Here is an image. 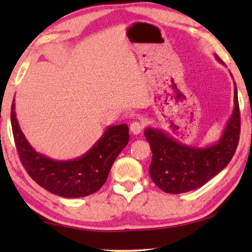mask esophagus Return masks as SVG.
I'll use <instances>...</instances> for the list:
<instances>
[{
  "mask_svg": "<svg viewBox=\"0 0 252 252\" xmlns=\"http://www.w3.org/2000/svg\"><path fill=\"white\" fill-rule=\"evenodd\" d=\"M142 129H143V123L139 122V121H134L131 123L130 126V131L132 132L133 134H139L141 133L142 132Z\"/></svg>",
  "mask_w": 252,
  "mask_h": 252,
  "instance_id": "34e87169",
  "label": "esophagus"
}]
</instances>
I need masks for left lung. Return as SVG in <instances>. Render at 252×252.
<instances>
[{
    "mask_svg": "<svg viewBox=\"0 0 252 252\" xmlns=\"http://www.w3.org/2000/svg\"><path fill=\"white\" fill-rule=\"evenodd\" d=\"M219 62L223 63L216 55ZM147 141L152 151L149 168L152 181L167 193L178 194L194 190L227 167L240 138V110L234 83V110L218 142L207 148L186 146L163 131L147 127Z\"/></svg>",
    "mask_w": 252,
    "mask_h": 252,
    "instance_id": "left-lung-1",
    "label": "left lung"
}]
</instances>
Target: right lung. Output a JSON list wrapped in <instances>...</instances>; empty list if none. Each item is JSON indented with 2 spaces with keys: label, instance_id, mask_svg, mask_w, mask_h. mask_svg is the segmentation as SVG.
<instances>
[{
  "label": "right lung",
  "instance_id": "obj_1",
  "mask_svg": "<svg viewBox=\"0 0 252 252\" xmlns=\"http://www.w3.org/2000/svg\"><path fill=\"white\" fill-rule=\"evenodd\" d=\"M11 125L15 147L24 169L37 185L63 198L87 197L104 185L114 160L129 142V126H111L85 155L57 161L37 153L25 139L12 102Z\"/></svg>",
  "mask_w": 252,
  "mask_h": 252
}]
</instances>
